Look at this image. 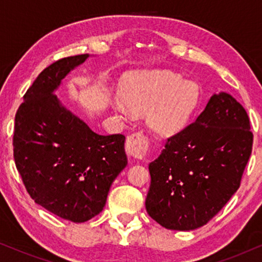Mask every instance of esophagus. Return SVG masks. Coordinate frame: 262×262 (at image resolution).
<instances>
[{
  "mask_svg": "<svg viewBox=\"0 0 262 262\" xmlns=\"http://www.w3.org/2000/svg\"><path fill=\"white\" fill-rule=\"evenodd\" d=\"M149 148V139L143 132H136L128 136L126 141V151L134 159H144Z\"/></svg>",
  "mask_w": 262,
  "mask_h": 262,
  "instance_id": "obj_1",
  "label": "esophagus"
}]
</instances>
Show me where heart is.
I'll return each mask as SVG.
<instances>
[{
  "instance_id": "1",
  "label": "heart",
  "mask_w": 262,
  "mask_h": 262,
  "mask_svg": "<svg viewBox=\"0 0 262 262\" xmlns=\"http://www.w3.org/2000/svg\"><path fill=\"white\" fill-rule=\"evenodd\" d=\"M198 85L169 71L138 73L123 88L124 102H114L123 114L148 113V124L162 136L184 130L199 102Z\"/></svg>"
}]
</instances>
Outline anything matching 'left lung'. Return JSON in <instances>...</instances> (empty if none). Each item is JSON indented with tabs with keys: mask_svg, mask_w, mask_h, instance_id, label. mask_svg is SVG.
I'll return each mask as SVG.
<instances>
[{
	"mask_svg": "<svg viewBox=\"0 0 262 262\" xmlns=\"http://www.w3.org/2000/svg\"><path fill=\"white\" fill-rule=\"evenodd\" d=\"M252 146L246 110L228 93L213 94L149 164L146 212L170 230L205 225L238 189Z\"/></svg>",
	"mask_w": 262,
	"mask_h": 262,
	"instance_id": "left-lung-1",
	"label": "left lung"
}]
</instances>
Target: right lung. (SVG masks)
<instances>
[{
	"instance_id": "obj_1",
	"label": "right lung",
	"mask_w": 262,
	"mask_h": 262,
	"mask_svg": "<svg viewBox=\"0 0 262 262\" xmlns=\"http://www.w3.org/2000/svg\"><path fill=\"white\" fill-rule=\"evenodd\" d=\"M88 57H66L38 75L15 114L13 136L15 166L28 194L74 223L101 212L111 185L127 164L124 135L96 134L55 94Z\"/></svg>"
}]
</instances>
